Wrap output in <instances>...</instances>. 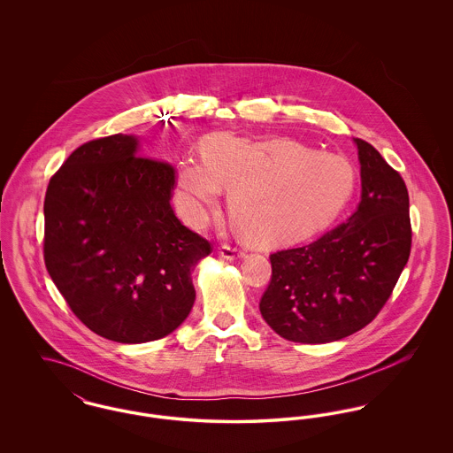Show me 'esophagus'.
I'll return each mask as SVG.
<instances>
[{
  "instance_id": "1",
  "label": "esophagus",
  "mask_w": 453,
  "mask_h": 453,
  "mask_svg": "<svg viewBox=\"0 0 453 453\" xmlns=\"http://www.w3.org/2000/svg\"><path fill=\"white\" fill-rule=\"evenodd\" d=\"M244 253L239 250V248H234V246H229V244H224L222 248H220V257L226 259H236L241 258Z\"/></svg>"
}]
</instances>
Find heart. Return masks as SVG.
Listing matches in <instances>:
<instances>
[{
    "label": "heart",
    "mask_w": 453,
    "mask_h": 453,
    "mask_svg": "<svg viewBox=\"0 0 453 453\" xmlns=\"http://www.w3.org/2000/svg\"><path fill=\"white\" fill-rule=\"evenodd\" d=\"M202 148L203 159L183 157L178 166L185 214L194 224L203 222L207 207L227 188L237 233L257 244L290 242L316 231L353 194L355 176L343 159L294 139L217 134Z\"/></svg>",
    "instance_id": "obj_1"
}]
</instances>
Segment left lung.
<instances>
[{
  "instance_id": "8db88e82",
  "label": "left lung",
  "mask_w": 453,
  "mask_h": 453,
  "mask_svg": "<svg viewBox=\"0 0 453 453\" xmlns=\"http://www.w3.org/2000/svg\"><path fill=\"white\" fill-rule=\"evenodd\" d=\"M355 142L362 166L357 212L305 246L270 255L272 279L259 311L288 342L329 343L365 327L410 259L406 183L372 144Z\"/></svg>"
}]
</instances>
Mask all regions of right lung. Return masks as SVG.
Here are the masks:
<instances>
[{"instance_id":"add662e5","label":"right lung","mask_w":453,"mask_h":453,"mask_svg":"<svg viewBox=\"0 0 453 453\" xmlns=\"http://www.w3.org/2000/svg\"><path fill=\"white\" fill-rule=\"evenodd\" d=\"M176 170L137 156V139L85 142L52 174L43 261L74 316L117 343L159 340L187 319L192 270L212 251L174 216Z\"/></svg>"}]
</instances>
